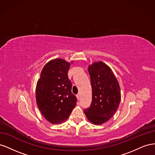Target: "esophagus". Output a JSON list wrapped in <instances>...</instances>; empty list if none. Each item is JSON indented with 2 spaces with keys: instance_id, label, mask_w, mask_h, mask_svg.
<instances>
[{
  "instance_id": "1",
  "label": "esophagus",
  "mask_w": 155,
  "mask_h": 155,
  "mask_svg": "<svg viewBox=\"0 0 155 155\" xmlns=\"http://www.w3.org/2000/svg\"><path fill=\"white\" fill-rule=\"evenodd\" d=\"M76 97H77V99H78V100H79V99H80V95H79V94H77V95H76Z\"/></svg>"
}]
</instances>
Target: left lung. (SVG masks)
Returning a JSON list of instances; mask_svg holds the SVG:
<instances>
[{
  "mask_svg": "<svg viewBox=\"0 0 155 155\" xmlns=\"http://www.w3.org/2000/svg\"><path fill=\"white\" fill-rule=\"evenodd\" d=\"M92 89L91 107L84 110L87 119L95 125L105 123L115 114L121 100L119 83L110 68L102 61L88 67Z\"/></svg>",
  "mask_w": 155,
  "mask_h": 155,
  "instance_id": "left-lung-1",
  "label": "left lung"
}]
</instances>
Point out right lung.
I'll list each match as a JSON object with an SVG mask.
<instances>
[{
	"instance_id": "obj_1",
	"label": "right lung",
	"mask_w": 155,
	"mask_h": 155,
	"mask_svg": "<svg viewBox=\"0 0 155 155\" xmlns=\"http://www.w3.org/2000/svg\"><path fill=\"white\" fill-rule=\"evenodd\" d=\"M70 66L63 59L50 61L37 83V105L44 118L52 124L67 120L76 105L77 98L72 93V83L68 77Z\"/></svg>"
}]
</instances>
